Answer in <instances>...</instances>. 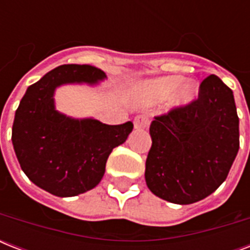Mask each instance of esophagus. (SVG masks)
I'll return each mask as SVG.
<instances>
[{
	"mask_svg": "<svg viewBox=\"0 0 250 250\" xmlns=\"http://www.w3.org/2000/svg\"><path fill=\"white\" fill-rule=\"evenodd\" d=\"M133 125L137 129H146L150 125V119L146 115H137L133 119Z\"/></svg>",
	"mask_w": 250,
	"mask_h": 250,
	"instance_id": "esophagus-1",
	"label": "esophagus"
}]
</instances>
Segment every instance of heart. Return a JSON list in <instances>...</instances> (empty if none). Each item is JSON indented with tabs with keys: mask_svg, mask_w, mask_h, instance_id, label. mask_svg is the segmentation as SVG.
<instances>
[{
	"mask_svg": "<svg viewBox=\"0 0 250 250\" xmlns=\"http://www.w3.org/2000/svg\"><path fill=\"white\" fill-rule=\"evenodd\" d=\"M183 82V78L180 76H167V78H162L152 83V90L153 93L156 94L157 97H168L176 88H178ZM196 86L194 84L188 83L183 86L180 93H179V101L180 102H189L193 100L196 96Z\"/></svg>",
	"mask_w": 250,
	"mask_h": 250,
	"instance_id": "obj_1",
	"label": "heart"
}]
</instances>
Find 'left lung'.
Returning a JSON list of instances; mask_svg holds the SVG:
<instances>
[{
    "label": "left lung",
    "mask_w": 250,
    "mask_h": 250,
    "mask_svg": "<svg viewBox=\"0 0 250 250\" xmlns=\"http://www.w3.org/2000/svg\"><path fill=\"white\" fill-rule=\"evenodd\" d=\"M145 180L153 193L172 204H193L225 182L239 152V117L232 90L217 75L198 97L154 117Z\"/></svg>",
    "instance_id": "8db88e82"
}]
</instances>
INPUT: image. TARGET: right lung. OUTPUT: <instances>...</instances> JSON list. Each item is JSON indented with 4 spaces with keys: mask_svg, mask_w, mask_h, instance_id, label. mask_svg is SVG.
I'll return each mask as SVG.
<instances>
[{
    "mask_svg": "<svg viewBox=\"0 0 250 250\" xmlns=\"http://www.w3.org/2000/svg\"><path fill=\"white\" fill-rule=\"evenodd\" d=\"M105 72L90 64H62L28 86L14 118L13 140L21 170L32 183L58 197L92 189L106 161L132 131V122L109 125L75 121L54 110L53 93L64 83H97Z\"/></svg>",
    "mask_w": 250,
    "mask_h": 250,
    "instance_id": "obj_1",
    "label": "right lung"
}]
</instances>
